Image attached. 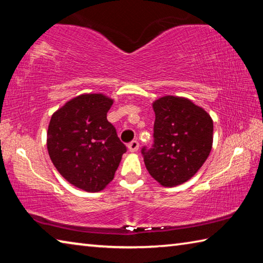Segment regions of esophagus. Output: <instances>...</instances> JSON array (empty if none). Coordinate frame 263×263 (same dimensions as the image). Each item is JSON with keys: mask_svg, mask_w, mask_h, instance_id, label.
<instances>
[{"mask_svg": "<svg viewBox=\"0 0 263 263\" xmlns=\"http://www.w3.org/2000/svg\"><path fill=\"white\" fill-rule=\"evenodd\" d=\"M127 148H128V151H130V152H137L138 151V148H139V142H138L137 140H133V141H131L130 144L127 145Z\"/></svg>", "mask_w": 263, "mask_h": 263, "instance_id": "34e87169", "label": "esophagus"}]
</instances>
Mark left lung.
Instances as JSON below:
<instances>
[{
	"mask_svg": "<svg viewBox=\"0 0 263 263\" xmlns=\"http://www.w3.org/2000/svg\"><path fill=\"white\" fill-rule=\"evenodd\" d=\"M153 147L141 149L146 169L163 186L190 180L205 162L213 142V122L205 110L179 96L153 102Z\"/></svg>",
	"mask_w": 263,
	"mask_h": 263,
	"instance_id": "1",
	"label": "left lung"
}]
</instances>
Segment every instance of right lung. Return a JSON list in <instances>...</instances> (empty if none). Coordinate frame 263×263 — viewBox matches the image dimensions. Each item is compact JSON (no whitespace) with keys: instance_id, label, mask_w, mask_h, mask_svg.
Returning <instances> with one entry per match:
<instances>
[{"instance_id":"add662e5","label":"right lung","mask_w":263,"mask_h":263,"mask_svg":"<svg viewBox=\"0 0 263 263\" xmlns=\"http://www.w3.org/2000/svg\"><path fill=\"white\" fill-rule=\"evenodd\" d=\"M114 100L82 94L52 115L47 151L57 171L70 184L99 193L114 180L126 147L106 119Z\"/></svg>"}]
</instances>
